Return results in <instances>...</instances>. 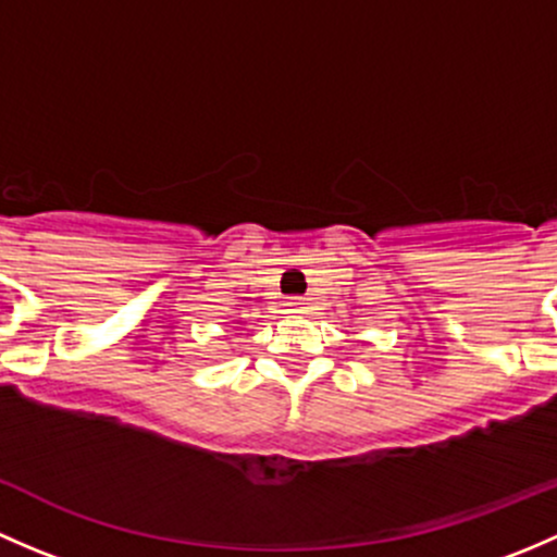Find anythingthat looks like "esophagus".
Instances as JSON below:
<instances>
[{
    "mask_svg": "<svg viewBox=\"0 0 557 557\" xmlns=\"http://www.w3.org/2000/svg\"><path fill=\"white\" fill-rule=\"evenodd\" d=\"M285 312H307V299H301V296H290L288 301H285Z\"/></svg>",
    "mask_w": 557,
    "mask_h": 557,
    "instance_id": "1",
    "label": "esophagus"
}]
</instances>
